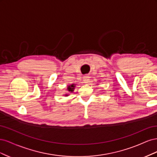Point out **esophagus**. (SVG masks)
Listing matches in <instances>:
<instances>
[{"label": "esophagus", "instance_id": "34e87169", "mask_svg": "<svg viewBox=\"0 0 157 157\" xmlns=\"http://www.w3.org/2000/svg\"><path fill=\"white\" fill-rule=\"evenodd\" d=\"M84 83H88V82H89V80H90V77H89V76H88V75H85L84 77Z\"/></svg>", "mask_w": 157, "mask_h": 157}]
</instances>
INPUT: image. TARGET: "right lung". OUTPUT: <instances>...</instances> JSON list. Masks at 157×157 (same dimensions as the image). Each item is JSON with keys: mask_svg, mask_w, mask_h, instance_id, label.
Listing matches in <instances>:
<instances>
[{"mask_svg": "<svg viewBox=\"0 0 157 157\" xmlns=\"http://www.w3.org/2000/svg\"><path fill=\"white\" fill-rule=\"evenodd\" d=\"M74 88H75V85H74V84H71V86H69L67 87L68 91H69V92H73Z\"/></svg>", "mask_w": 157, "mask_h": 157, "instance_id": "obj_1", "label": "right lung"}]
</instances>
